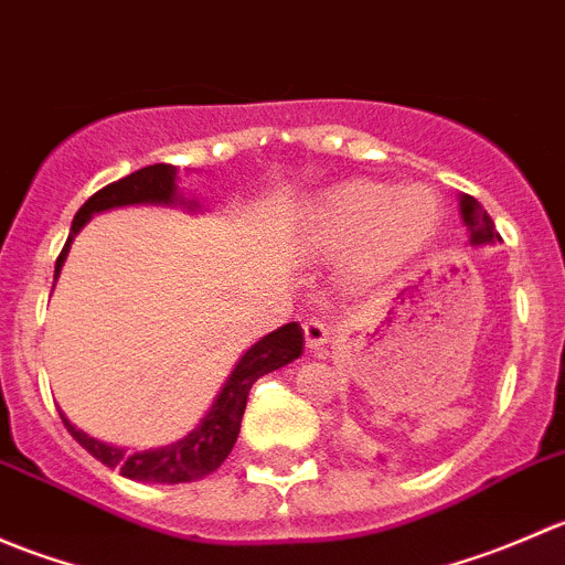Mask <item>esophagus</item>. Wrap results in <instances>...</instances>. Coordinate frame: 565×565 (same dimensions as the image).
<instances>
[{
	"mask_svg": "<svg viewBox=\"0 0 565 565\" xmlns=\"http://www.w3.org/2000/svg\"><path fill=\"white\" fill-rule=\"evenodd\" d=\"M303 333L306 347H309L311 352H322L324 347L330 344V339H333V330H330L322 319H309V322L303 324Z\"/></svg>",
	"mask_w": 565,
	"mask_h": 565,
	"instance_id": "34e87169",
	"label": "esophagus"
}]
</instances>
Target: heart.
Segmentation results:
<instances>
[{
  "mask_svg": "<svg viewBox=\"0 0 565 565\" xmlns=\"http://www.w3.org/2000/svg\"><path fill=\"white\" fill-rule=\"evenodd\" d=\"M440 224L443 204L429 185L350 177L306 202L298 248L315 262L344 259V281L372 289L424 254Z\"/></svg>",
  "mask_w": 565,
  "mask_h": 565,
  "instance_id": "1",
  "label": "heart"
}]
</instances>
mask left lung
Returning <instances> with one entry per match:
<instances>
[{
  "label": "left lung",
  "instance_id": "left-lung-1",
  "mask_svg": "<svg viewBox=\"0 0 565 565\" xmlns=\"http://www.w3.org/2000/svg\"><path fill=\"white\" fill-rule=\"evenodd\" d=\"M459 215L461 224H465L467 230V243H470V246H494V243H500L494 221L489 218V213L481 207V202H476V199L467 196V193H459Z\"/></svg>",
  "mask_w": 565,
  "mask_h": 565
}]
</instances>
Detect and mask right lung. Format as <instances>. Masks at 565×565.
I'll list each match as a JSON object with an SVG mask.
<instances>
[{"label": "right lung", "mask_w": 565, "mask_h": 565, "mask_svg": "<svg viewBox=\"0 0 565 565\" xmlns=\"http://www.w3.org/2000/svg\"><path fill=\"white\" fill-rule=\"evenodd\" d=\"M130 204H158V207H182L185 213H202V204L196 196H182L180 185H177V167L172 163H156V167H145L139 172L122 177V180L111 182V185L100 188L98 193L82 204L71 224V235H67L65 248H62L60 259L54 267V284L60 278L62 265L67 259L71 243L76 241L78 232L84 230L95 213H106L114 207H130ZM303 328L298 322L281 324L273 333L262 335L256 344H250L241 355L237 366L226 377L224 388L210 404L207 415L196 424V429L188 431L185 437L172 443V446L150 448V451H128V448L108 446L104 440H95L87 431L71 424L65 413L60 409L62 424L73 435V440L82 448H87L95 459L104 461L106 467H117L125 478L130 481H147V483H188L199 481V478L210 476L218 470L221 461L232 454L237 435H241V420L246 413L248 391L265 374L276 372V369L287 366V363L298 361L303 355Z\"/></svg>", "instance_id": "right-lung-1"}]
</instances>
